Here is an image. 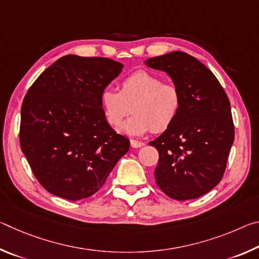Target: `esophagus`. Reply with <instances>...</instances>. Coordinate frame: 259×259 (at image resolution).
<instances>
[{
	"label": "esophagus",
	"instance_id": "1",
	"mask_svg": "<svg viewBox=\"0 0 259 259\" xmlns=\"http://www.w3.org/2000/svg\"><path fill=\"white\" fill-rule=\"evenodd\" d=\"M130 145H131V147H134V148H138V147L144 146V143L143 142H139V140L131 139L130 140Z\"/></svg>",
	"mask_w": 259,
	"mask_h": 259
}]
</instances>
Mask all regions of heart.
I'll return each mask as SVG.
<instances>
[{
    "mask_svg": "<svg viewBox=\"0 0 259 259\" xmlns=\"http://www.w3.org/2000/svg\"><path fill=\"white\" fill-rule=\"evenodd\" d=\"M100 99L107 123L113 128L123 123L131 112L135 113L122 128L131 136L168 130L182 106V94L176 84L162 82L160 76L143 69L125 76L120 83V91L105 89Z\"/></svg>",
    "mask_w": 259,
    "mask_h": 259,
    "instance_id": "obj_1",
    "label": "heart"
}]
</instances>
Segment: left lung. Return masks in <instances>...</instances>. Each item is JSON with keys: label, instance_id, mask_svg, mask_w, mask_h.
Listing matches in <instances>:
<instances>
[{"label": "left lung", "instance_id": "8db88e82", "mask_svg": "<svg viewBox=\"0 0 259 259\" xmlns=\"http://www.w3.org/2000/svg\"><path fill=\"white\" fill-rule=\"evenodd\" d=\"M145 64L168 74L182 94L177 119L150 142L159 152L156 184L174 200L196 199L224 176L234 142L229 97L212 72L186 52L153 57Z\"/></svg>", "mask_w": 259, "mask_h": 259}]
</instances>
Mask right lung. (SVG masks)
<instances>
[{"label": "right lung", "mask_w": 259, "mask_h": 259, "mask_svg": "<svg viewBox=\"0 0 259 259\" xmlns=\"http://www.w3.org/2000/svg\"><path fill=\"white\" fill-rule=\"evenodd\" d=\"M122 67L109 58L67 55L28 89L21 105L20 147L51 194L89 198L128 152L129 139L109 126L100 99Z\"/></svg>", "instance_id": "1"}]
</instances>
